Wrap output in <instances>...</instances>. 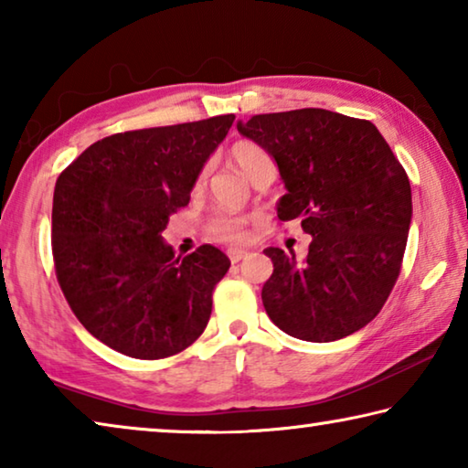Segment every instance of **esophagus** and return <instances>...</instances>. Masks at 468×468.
<instances>
[{
	"instance_id": "34e87169",
	"label": "esophagus",
	"mask_w": 468,
	"mask_h": 468,
	"mask_svg": "<svg viewBox=\"0 0 468 468\" xmlns=\"http://www.w3.org/2000/svg\"><path fill=\"white\" fill-rule=\"evenodd\" d=\"M227 253H229V260H231L233 264L241 262L243 258H248V251H245V250H229Z\"/></svg>"
}]
</instances>
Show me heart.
Instances as JSON below:
<instances>
[{
  "instance_id": "b5f03b06",
  "label": "heart",
  "mask_w": 468,
  "mask_h": 468,
  "mask_svg": "<svg viewBox=\"0 0 468 468\" xmlns=\"http://www.w3.org/2000/svg\"><path fill=\"white\" fill-rule=\"evenodd\" d=\"M231 158L233 163L237 165L245 177L250 181L256 179L260 173L264 171H274V158L271 156V153L264 146H260L258 142L251 140H237L235 144L231 146ZM206 177V171H202L200 176L196 179V186H202ZM208 235L212 239L225 241V243H245L251 237L250 233V220L239 215H217L215 218L210 220L208 225Z\"/></svg>"
}]
</instances>
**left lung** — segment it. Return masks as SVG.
Instances as JSON below:
<instances>
[{"mask_svg":"<svg viewBox=\"0 0 468 468\" xmlns=\"http://www.w3.org/2000/svg\"><path fill=\"white\" fill-rule=\"evenodd\" d=\"M237 130L279 165L287 194L276 215L312 235L305 260L264 250L274 264L266 314L310 343L361 330L384 307L407 248L413 200L399 158L374 123L326 109L253 115Z\"/></svg>","mask_w":468,"mask_h":468,"instance_id":"obj_1","label":"left lung"}]
</instances>
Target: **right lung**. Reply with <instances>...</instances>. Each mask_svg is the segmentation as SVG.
<instances>
[{"label":"right lung","instance_id":"add662e5","mask_svg":"<svg viewBox=\"0 0 468 468\" xmlns=\"http://www.w3.org/2000/svg\"><path fill=\"white\" fill-rule=\"evenodd\" d=\"M235 115L113 133L58 177L51 245L69 307L94 338L133 359H165L202 335L229 258L163 241Z\"/></svg>","mask_w":468,"mask_h":468}]
</instances>
